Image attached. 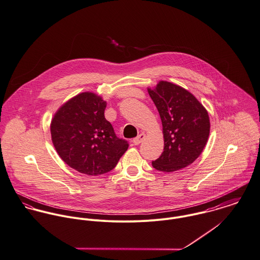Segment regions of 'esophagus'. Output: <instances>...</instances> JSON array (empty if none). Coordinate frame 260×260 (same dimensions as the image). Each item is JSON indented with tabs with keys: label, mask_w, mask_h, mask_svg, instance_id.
I'll use <instances>...</instances> for the list:
<instances>
[{
	"label": "esophagus",
	"mask_w": 260,
	"mask_h": 260,
	"mask_svg": "<svg viewBox=\"0 0 260 260\" xmlns=\"http://www.w3.org/2000/svg\"><path fill=\"white\" fill-rule=\"evenodd\" d=\"M145 137H146V135H145L144 133H141L140 135H138L136 138H134V139H133V143H134L135 145H139V144L142 143L143 140L145 139Z\"/></svg>",
	"instance_id": "34e87169"
}]
</instances>
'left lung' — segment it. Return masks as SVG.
Here are the masks:
<instances>
[{"instance_id": "8db88e82", "label": "left lung", "mask_w": 260, "mask_h": 260, "mask_svg": "<svg viewBox=\"0 0 260 260\" xmlns=\"http://www.w3.org/2000/svg\"><path fill=\"white\" fill-rule=\"evenodd\" d=\"M148 92L160 114L164 135V151L152 166L170 173L190 165L209 139L208 111L188 90L168 81H160Z\"/></svg>"}]
</instances>
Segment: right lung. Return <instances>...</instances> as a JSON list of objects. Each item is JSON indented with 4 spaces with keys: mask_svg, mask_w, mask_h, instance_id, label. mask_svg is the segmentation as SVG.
<instances>
[{
    "mask_svg": "<svg viewBox=\"0 0 260 260\" xmlns=\"http://www.w3.org/2000/svg\"><path fill=\"white\" fill-rule=\"evenodd\" d=\"M106 101L82 92L66 102L50 124L53 146L62 159L79 173L97 176L113 170L128 149L104 116Z\"/></svg>",
    "mask_w": 260,
    "mask_h": 260,
    "instance_id": "1",
    "label": "right lung"
}]
</instances>
